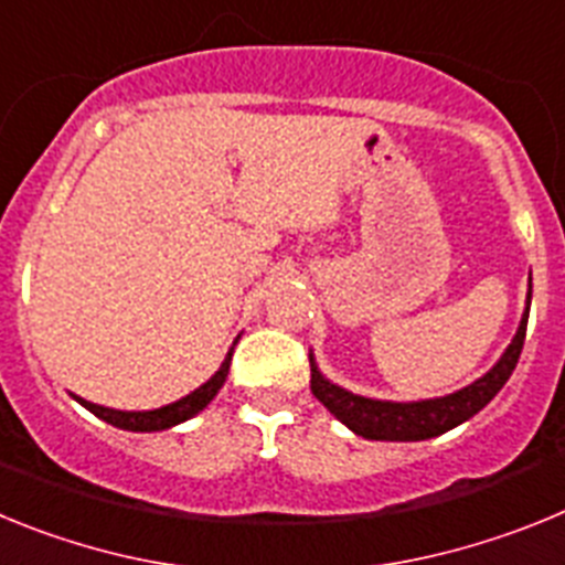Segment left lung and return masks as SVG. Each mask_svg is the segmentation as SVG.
Returning <instances> with one entry per match:
<instances>
[{"mask_svg": "<svg viewBox=\"0 0 565 565\" xmlns=\"http://www.w3.org/2000/svg\"><path fill=\"white\" fill-rule=\"evenodd\" d=\"M532 302V294H529ZM529 302L526 311L521 317L515 339L509 342L503 356L498 359L495 367L483 373L478 382L467 384L461 391L450 393L441 398H424V402H379V398H364L356 393L344 391L339 384L328 382L319 373L317 362L311 353V393L326 404L328 411L339 418V422L353 430L356 436L371 438V441H424V438H436L441 433L452 430L467 418L483 411L492 398L498 396L507 379L515 371L518 359L523 351V339H526V322H529Z\"/></svg>", "mask_w": 565, "mask_h": 565, "instance_id": "obj_1", "label": "left lung"}]
</instances>
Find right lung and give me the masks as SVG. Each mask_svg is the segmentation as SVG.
Returning <instances> with one entry per match:
<instances>
[{
    "label": "right lung",
    "mask_w": 565,
    "mask_h": 565,
    "mask_svg": "<svg viewBox=\"0 0 565 565\" xmlns=\"http://www.w3.org/2000/svg\"><path fill=\"white\" fill-rule=\"evenodd\" d=\"M232 351L226 353L223 364L217 367L209 382H203L198 391H192L189 396L178 398V402L167 404V407H158V411H113V407H102V404H93V402H84V398L76 396V402H82L93 416L104 418L107 424L113 427H121V430H132V433H154V430H169L174 424L186 422V418L198 416V413L217 396V391L223 387L228 376V364H232Z\"/></svg>",
    "instance_id": "add662e5"
}]
</instances>
